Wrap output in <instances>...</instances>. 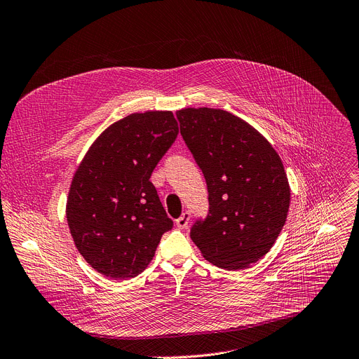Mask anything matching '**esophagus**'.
Segmentation results:
<instances>
[{"label": "esophagus", "instance_id": "34e87169", "mask_svg": "<svg viewBox=\"0 0 359 359\" xmlns=\"http://www.w3.org/2000/svg\"><path fill=\"white\" fill-rule=\"evenodd\" d=\"M189 220H190V212H183V215L176 219V226L179 227V229H186L187 224H189Z\"/></svg>", "mask_w": 359, "mask_h": 359}]
</instances>
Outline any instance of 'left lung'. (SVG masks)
I'll return each mask as SVG.
<instances>
[{"mask_svg":"<svg viewBox=\"0 0 359 359\" xmlns=\"http://www.w3.org/2000/svg\"><path fill=\"white\" fill-rule=\"evenodd\" d=\"M180 135L203 172L209 212L190 238L210 264L238 271L265 256L286 222L290 189L272 144L220 109L176 111Z\"/></svg>","mask_w":359,"mask_h":359,"instance_id":"1","label":"left lung"}]
</instances>
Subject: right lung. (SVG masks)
I'll use <instances>...</instances> for the list:
<instances>
[{
    "label": "right lung",
    "mask_w": 359,
    "mask_h": 359,
    "mask_svg": "<svg viewBox=\"0 0 359 359\" xmlns=\"http://www.w3.org/2000/svg\"><path fill=\"white\" fill-rule=\"evenodd\" d=\"M177 133L172 111L133 113L107 127L76 170L67 222L76 248L102 275L137 276L173 227L150 176Z\"/></svg>",
    "instance_id": "add662e5"
}]
</instances>
